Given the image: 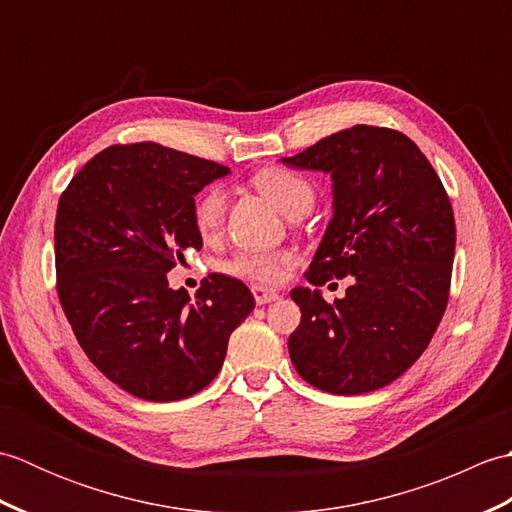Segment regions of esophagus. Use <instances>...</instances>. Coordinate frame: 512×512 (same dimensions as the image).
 I'll return each mask as SVG.
<instances>
[{"label":"esophagus","mask_w":512,"mask_h":512,"mask_svg":"<svg viewBox=\"0 0 512 512\" xmlns=\"http://www.w3.org/2000/svg\"><path fill=\"white\" fill-rule=\"evenodd\" d=\"M253 297L259 303V306H264V303L270 301H277L279 299V292L270 290V288H262V286H253Z\"/></svg>","instance_id":"1"}]
</instances>
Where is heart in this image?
<instances>
[{
  "label": "heart",
  "mask_w": 512,
  "mask_h": 512,
  "mask_svg": "<svg viewBox=\"0 0 512 512\" xmlns=\"http://www.w3.org/2000/svg\"><path fill=\"white\" fill-rule=\"evenodd\" d=\"M255 187L273 202L281 213L312 209L314 187L297 171L270 167L255 173ZM226 217V193L222 187H209L193 206V222L202 237H213L222 231ZM292 262V253H264V250H244L224 264L226 273L257 284H277L281 270Z\"/></svg>",
  "instance_id": "heart-1"
}]
</instances>
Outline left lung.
I'll list each match as a JSON object with an SVG mask.
<instances>
[{"mask_svg":"<svg viewBox=\"0 0 512 512\" xmlns=\"http://www.w3.org/2000/svg\"><path fill=\"white\" fill-rule=\"evenodd\" d=\"M330 173L332 220L295 288L301 323L290 361L312 387L358 396L394 383L427 350L449 301L455 220L449 195L418 145L387 127L354 125L292 158ZM353 275L343 300L317 285Z\"/></svg>","mask_w":512,"mask_h":512,"instance_id":"1","label":"left lung"}]
</instances>
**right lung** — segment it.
<instances>
[{"instance_id":"obj_1","label":"right lung","mask_w":512,"mask_h":512,"mask_svg":"<svg viewBox=\"0 0 512 512\" xmlns=\"http://www.w3.org/2000/svg\"><path fill=\"white\" fill-rule=\"evenodd\" d=\"M228 167L156 143L112 145L63 191L54 222L61 308L114 385L151 402L198 394L228 336L255 308L239 279L209 275L195 301L169 288L184 250L202 248L195 195Z\"/></svg>"}]
</instances>
